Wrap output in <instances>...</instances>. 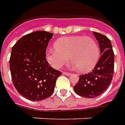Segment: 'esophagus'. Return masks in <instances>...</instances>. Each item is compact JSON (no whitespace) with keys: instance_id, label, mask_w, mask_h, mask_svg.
<instances>
[{"instance_id":"obj_1","label":"esophagus","mask_w":125,"mask_h":125,"mask_svg":"<svg viewBox=\"0 0 125 125\" xmlns=\"http://www.w3.org/2000/svg\"><path fill=\"white\" fill-rule=\"evenodd\" d=\"M63 73H64V75H65V76H70V75H72L71 73L69 72H63Z\"/></svg>"}]
</instances>
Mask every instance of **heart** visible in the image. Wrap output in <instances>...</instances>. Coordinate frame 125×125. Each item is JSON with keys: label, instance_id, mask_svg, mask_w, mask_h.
<instances>
[{"label": "heart", "instance_id": "1", "mask_svg": "<svg viewBox=\"0 0 125 125\" xmlns=\"http://www.w3.org/2000/svg\"><path fill=\"white\" fill-rule=\"evenodd\" d=\"M70 61L80 72L91 71L100 58L99 46L94 38L73 36L57 40L54 49L46 52V59L53 68L60 69Z\"/></svg>", "mask_w": 125, "mask_h": 125}]
</instances>
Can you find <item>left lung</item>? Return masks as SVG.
I'll return each mask as SVG.
<instances>
[{"label": "left lung", "instance_id": "obj_1", "mask_svg": "<svg viewBox=\"0 0 125 125\" xmlns=\"http://www.w3.org/2000/svg\"><path fill=\"white\" fill-rule=\"evenodd\" d=\"M98 42L101 56L91 72L80 75L73 87L76 94L84 98H95L102 94L111 83L114 69V53L107 36L93 31Z\"/></svg>", "mask_w": 125, "mask_h": 125}]
</instances>
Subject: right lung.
<instances>
[{"label": "right lung", "mask_w": 125, "mask_h": 125, "mask_svg": "<svg viewBox=\"0 0 125 125\" xmlns=\"http://www.w3.org/2000/svg\"><path fill=\"white\" fill-rule=\"evenodd\" d=\"M53 33L36 31L22 36L11 49L10 68L17 92L25 98L39 101L49 98L62 73L46 60V49Z\"/></svg>", "instance_id": "add662e5"}]
</instances>
